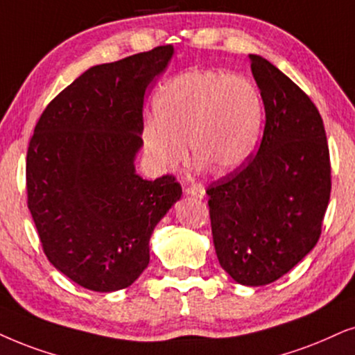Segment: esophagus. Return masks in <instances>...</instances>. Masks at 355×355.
<instances>
[{"mask_svg":"<svg viewBox=\"0 0 355 355\" xmlns=\"http://www.w3.org/2000/svg\"><path fill=\"white\" fill-rule=\"evenodd\" d=\"M185 195H190V196H196V198L203 200L206 196V190L203 185H191V187H187L185 188Z\"/></svg>","mask_w":355,"mask_h":355,"instance_id":"34e87169","label":"esophagus"}]
</instances>
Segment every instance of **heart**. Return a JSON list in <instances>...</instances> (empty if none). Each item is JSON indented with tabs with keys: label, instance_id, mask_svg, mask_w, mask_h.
I'll return each mask as SVG.
<instances>
[{
	"label": "heart",
	"instance_id": "1",
	"mask_svg": "<svg viewBox=\"0 0 355 355\" xmlns=\"http://www.w3.org/2000/svg\"><path fill=\"white\" fill-rule=\"evenodd\" d=\"M155 118L142 128L146 154L159 170L190 157L213 175L239 170L257 149L263 100L252 80L223 70L191 69L175 75L154 98Z\"/></svg>",
	"mask_w": 355,
	"mask_h": 355
}]
</instances>
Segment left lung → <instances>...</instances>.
I'll return each mask as SVG.
<instances>
[{
	"label": "left lung",
	"instance_id": "8db88e82",
	"mask_svg": "<svg viewBox=\"0 0 355 355\" xmlns=\"http://www.w3.org/2000/svg\"><path fill=\"white\" fill-rule=\"evenodd\" d=\"M249 58L266 110L262 142L239 173L206 193L219 266L237 284L262 286L316 245L329 203L331 164L313 101L266 58Z\"/></svg>",
	"mask_w": 355,
	"mask_h": 355
}]
</instances>
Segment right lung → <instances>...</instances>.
Returning <instances> with one entry per match:
<instances>
[{"mask_svg":"<svg viewBox=\"0 0 355 355\" xmlns=\"http://www.w3.org/2000/svg\"><path fill=\"white\" fill-rule=\"evenodd\" d=\"M173 46L95 65L46 107L28 149V206L51 263L87 290L128 288L150 260V236L180 200L165 175L136 172L149 85Z\"/></svg>","mask_w":355,"mask_h":355,"instance_id":"obj_1","label":"right lung"}]
</instances>
